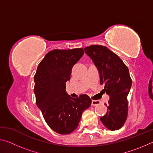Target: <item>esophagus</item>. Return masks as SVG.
<instances>
[{"instance_id":"34e87169","label":"esophagus","mask_w":153,"mask_h":153,"mask_svg":"<svg viewBox=\"0 0 153 153\" xmlns=\"http://www.w3.org/2000/svg\"><path fill=\"white\" fill-rule=\"evenodd\" d=\"M100 104V100H92V106H96V105H98Z\"/></svg>"}]
</instances>
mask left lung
<instances>
[{"label": "left lung", "mask_w": 153, "mask_h": 153, "mask_svg": "<svg viewBox=\"0 0 153 153\" xmlns=\"http://www.w3.org/2000/svg\"><path fill=\"white\" fill-rule=\"evenodd\" d=\"M98 71L100 84L109 96L107 113L100 118L106 128L117 130L125 123L128 112L127 97L131 86L129 69L119 56L106 46L92 45L84 48Z\"/></svg>", "instance_id": "1"}]
</instances>
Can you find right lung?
<instances>
[{"instance_id":"right-lung-1","label":"right lung","mask_w":153,"mask_h":153,"mask_svg":"<svg viewBox=\"0 0 153 153\" xmlns=\"http://www.w3.org/2000/svg\"><path fill=\"white\" fill-rule=\"evenodd\" d=\"M84 55L82 48L51 51L38 65L34 76L36 105L48 126L60 134H68L79 125L83 111L91 105L86 94L72 98L65 91L72 68Z\"/></svg>"}]
</instances>
